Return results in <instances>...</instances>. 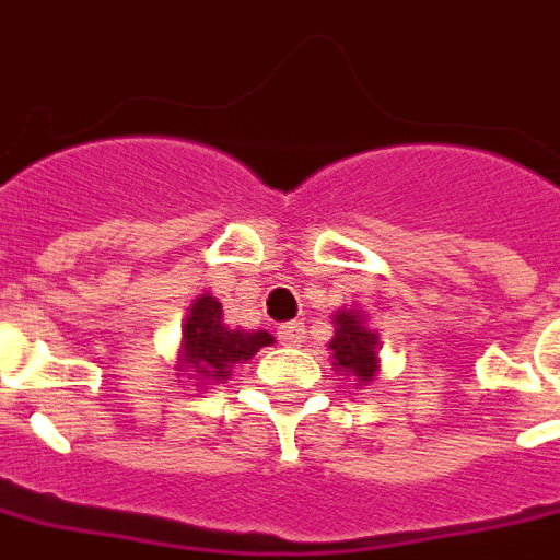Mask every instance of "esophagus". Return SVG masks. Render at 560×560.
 Returning <instances> with one entry per match:
<instances>
[{"instance_id":"1","label":"esophagus","mask_w":560,"mask_h":560,"mask_svg":"<svg viewBox=\"0 0 560 560\" xmlns=\"http://www.w3.org/2000/svg\"><path fill=\"white\" fill-rule=\"evenodd\" d=\"M281 345H299L304 342V322H288L279 327Z\"/></svg>"}]
</instances>
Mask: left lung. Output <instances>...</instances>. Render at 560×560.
Returning <instances> with one entry per match:
<instances>
[{
  "label": "left lung",
  "instance_id": "8db88e82",
  "mask_svg": "<svg viewBox=\"0 0 560 560\" xmlns=\"http://www.w3.org/2000/svg\"><path fill=\"white\" fill-rule=\"evenodd\" d=\"M334 339L327 342L334 353V368L357 388H368L380 376V336L357 307H339L334 313Z\"/></svg>",
  "mask_w": 560,
  "mask_h": 560
}]
</instances>
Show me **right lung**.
<instances>
[{
    "mask_svg": "<svg viewBox=\"0 0 560 560\" xmlns=\"http://www.w3.org/2000/svg\"><path fill=\"white\" fill-rule=\"evenodd\" d=\"M267 330H241L224 322V311L215 295L203 290L186 311L180 348H177V371H186V380L195 385H224L233 376V368L256 357L261 348L272 345Z\"/></svg>",
    "mask_w": 560,
    "mask_h": 560,
    "instance_id": "1",
    "label": "right lung"
}]
</instances>
